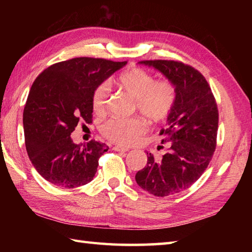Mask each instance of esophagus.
Wrapping results in <instances>:
<instances>
[{
  "label": "esophagus",
  "instance_id": "obj_1",
  "mask_svg": "<svg viewBox=\"0 0 252 252\" xmlns=\"http://www.w3.org/2000/svg\"><path fill=\"white\" fill-rule=\"evenodd\" d=\"M114 151L126 153V152L129 151V148H127V147H122V146H114Z\"/></svg>",
  "mask_w": 252,
  "mask_h": 252
}]
</instances>
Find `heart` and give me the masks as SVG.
<instances>
[{
	"label": "heart",
	"instance_id": "obj_1",
	"mask_svg": "<svg viewBox=\"0 0 252 252\" xmlns=\"http://www.w3.org/2000/svg\"><path fill=\"white\" fill-rule=\"evenodd\" d=\"M118 85L133 98L136 109L149 121H164L173 110L176 100V88L169 79L156 80L151 72L142 68H132L120 74ZM110 95L108 82H101L95 88L92 96L93 110L103 115L107 109ZM148 130L146 121L140 117H112L100 126V133L107 140L123 146L134 145Z\"/></svg>",
	"mask_w": 252,
	"mask_h": 252
}]
</instances>
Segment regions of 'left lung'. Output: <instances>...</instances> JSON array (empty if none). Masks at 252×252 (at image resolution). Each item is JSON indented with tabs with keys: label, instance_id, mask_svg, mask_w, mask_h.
Returning a JSON list of instances; mask_svg holds the SVG:
<instances>
[{
	"label": "left lung",
	"instance_id": "left-lung-1",
	"mask_svg": "<svg viewBox=\"0 0 252 252\" xmlns=\"http://www.w3.org/2000/svg\"><path fill=\"white\" fill-rule=\"evenodd\" d=\"M140 63L157 69L174 83L176 100L167 127L160 133L167 153L161 157L147 153V164L135 180L155 196H170L190 187L211 161L217 147L218 105L206 78L194 67L178 61Z\"/></svg>",
	"mask_w": 252,
	"mask_h": 252
}]
</instances>
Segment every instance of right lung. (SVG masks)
<instances>
[{
	"mask_svg": "<svg viewBox=\"0 0 252 252\" xmlns=\"http://www.w3.org/2000/svg\"><path fill=\"white\" fill-rule=\"evenodd\" d=\"M126 65L104 58L76 57L56 63L34 80L24 109L25 143L41 176L65 189L90 183L108 146L92 140L74 144L79 122L92 123L95 88Z\"/></svg>",
	"mask_w": 252,
	"mask_h": 252,
	"instance_id": "obj_1",
	"label": "right lung"
}]
</instances>
